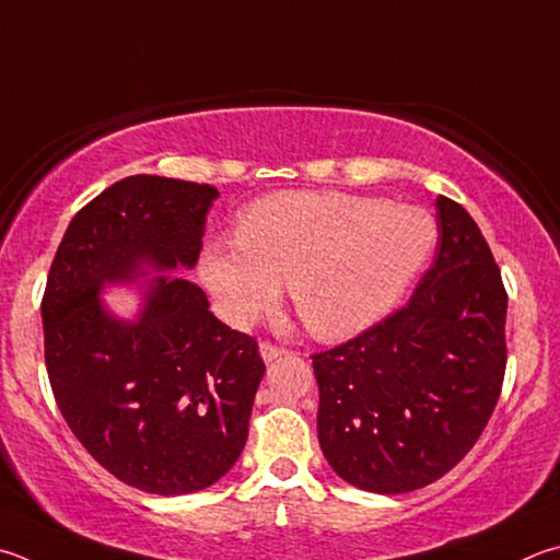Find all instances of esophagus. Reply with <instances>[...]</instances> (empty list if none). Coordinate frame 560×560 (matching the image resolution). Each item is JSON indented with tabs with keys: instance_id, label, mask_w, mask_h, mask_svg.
<instances>
[{
	"instance_id": "1",
	"label": "esophagus",
	"mask_w": 560,
	"mask_h": 560,
	"mask_svg": "<svg viewBox=\"0 0 560 560\" xmlns=\"http://www.w3.org/2000/svg\"><path fill=\"white\" fill-rule=\"evenodd\" d=\"M283 352H287V350L279 348V345H271V342H261V345H259V354H261V360H264V362H273V360H279Z\"/></svg>"
}]
</instances>
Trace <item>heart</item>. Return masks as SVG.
<instances>
[{
  "mask_svg": "<svg viewBox=\"0 0 560 560\" xmlns=\"http://www.w3.org/2000/svg\"><path fill=\"white\" fill-rule=\"evenodd\" d=\"M429 212L348 192L281 190L254 200L237 237H215L198 271L218 313L245 328L279 301L320 340L352 338L382 320L431 257Z\"/></svg>",
  "mask_w": 560,
  "mask_h": 560,
  "instance_id": "b5f03b06",
  "label": "heart"
}]
</instances>
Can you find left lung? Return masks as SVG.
Segmentation results:
<instances>
[{
  "mask_svg": "<svg viewBox=\"0 0 560 560\" xmlns=\"http://www.w3.org/2000/svg\"><path fill=\"white\" fill-rule=\"evenodd\" d=\"M439 247L413 296L354 340L313 354L318 441L345 482L401 494L480 439L506 368V291L480 228L435 198Z\"/></svg>",
  "mask_w": 560,
  "mask_h": 560,
  "instance_id": "1",
  "label": "left lung"
}]
</instances>
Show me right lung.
Listing matches in <instances>:
<instances>
[{
  "instance_id": "right-lung-1",
  "label": "right lung",
  "mask_w": 560,
  "mask_h": 560,
  "mask_svg": "<svg viewBox=\"0 0 560 560\" xmlns=\"http://www.w3.org/2000/svg\"><path fill=\"white\" fill-rule=\"evenodd\" d=\"M218 196L164 176L117 180L70 220L40 303L50 389L70 431L117 480L151 494L206 490L237 463L264 377L257 340L168 273L196 267ZM139 278L142 308L119 319L98 296Z\"/></svg>"
}]
</instances>
